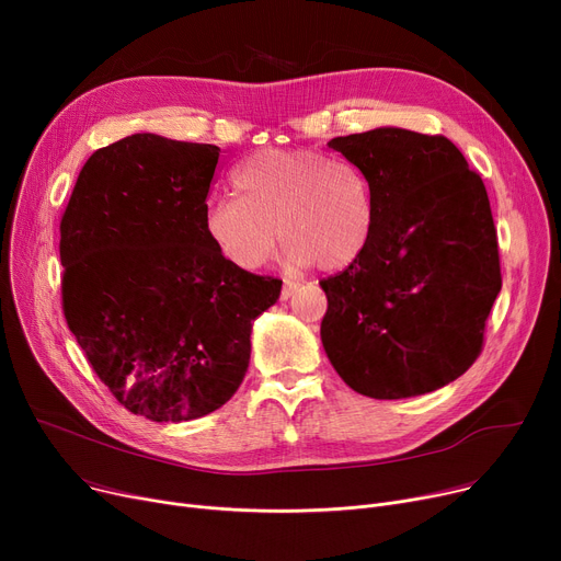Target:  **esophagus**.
Wrapping results in <instances>:
<instances>
[{
  "instance_id": "34e87169",
  "label": "esophagus",
  "mask_w": 561,
  "mask_h": 561,
  "mask_svg": "<svg viewBox=\"0 0 561 561\" xmlns=\"http://www.w3.org/2000/svg\"><path fill=\"white\" fill-rule=\"evenodd\" d=\"M296 290H298V284H296V282H284V288H282V300H288Z\"/></svg>"
}]
</instances>
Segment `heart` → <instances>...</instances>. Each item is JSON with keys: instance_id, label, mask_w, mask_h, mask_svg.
I'll return each instance as SVG.
<instances>
[{"instance_id": "b5f03b06", "label": "heart", "mask_w": 561, "mask_h": 561, "mask_svg": "<svg viewBox=\"0 0 561 561\" xmlns=\"http://www.w3.org/2000/svg\"><path fill=\"white\" fill-rule=\"evenodd\" d=\"M233 193L206 202L202 227L233 268L254 273L271 261L277 233L290 268L339 273L357 263L375 231L366 174L313 150H261L231 174Z\"/></svg>"}]
</instances>
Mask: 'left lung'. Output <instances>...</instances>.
Wrapping results in <instances>:
<instances>
[{
  "label": "left lung",
  "instance_id": "8db88e82",
  "mask_svg": "<svg viewBox=\"0 0 561 561\" xmlns=\"http://www.w3.org/2000/svg\"><path fill=\"white\" fill-rule=\"evenodd\" d=\"M328 145L366 174L375 231L357 263L320 282L322 347L375 400L446 387L478 359L503 286L480 174L446 136L377 127Z\"/></svg>",
  "mask_w": 561,
  "mask_h": 561
}]
</instances>
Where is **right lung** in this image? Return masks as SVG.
Wrapping results in <instances>:
<instances>
[{"label":"right lung","mask_w":561,"mask_h":561,"mask_svg":"<svg viewBox=\"0 0 561 561\" xmlns=\"http://www.w3.org/2000/svg\"><path fill=\"white\" fill-rule=\"evenodd\" d=\"M220 147L131 134L81 168L61 220L64 313L131 414L182 423L220 409L250 364L252 322L282 279L229 265L202 216Z\"/></svg>","instance_id":"add662e5"}]
</instances>
